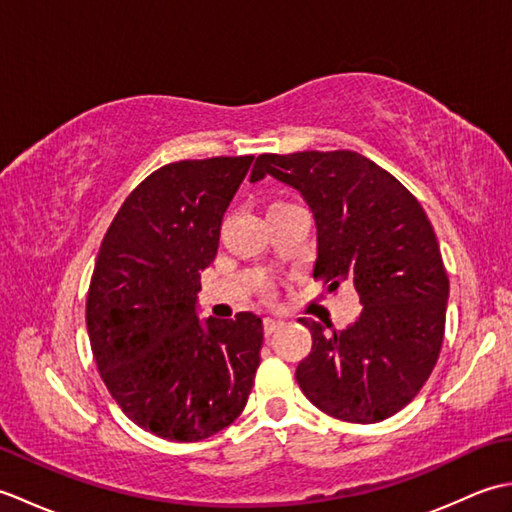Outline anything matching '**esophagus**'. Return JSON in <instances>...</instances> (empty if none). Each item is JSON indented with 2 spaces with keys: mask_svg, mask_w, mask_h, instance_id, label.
Segmentation results:
<instances>
[{
  "mask_svg": "<svg viewBox=\"0 0 512 512\" xmlns=\"http://www.w3.org/2000/svg\"><path fill=\"white\" fill-rule=\"evenodd\" d=\"M281 325H284V321H279V319H273V317H266L264 319V334L266 336H270L273 332H277Z\"/></svg>",
  "mask_w": 512,
  "mask_h": 512,
  "instance_id": "1",
  "label": "esophagus"
}]
</instances>
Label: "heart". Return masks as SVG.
<instances>
[{
    "instance_id": "obj_1",
    "label": "heart",
    "mask_w": 512,
    "mask_h": 512,
    "mask_svg": "<svg viewBox=\"0 0 512 512\" xmlns=\"http://www.w3.org/2000/svg\"><path fill=\"white\" fill-rule=\"evenodd\" d=\"M273 206H279V204H273ZM273 206H270V209H273Z\"/></svg>"
}]
</instances>
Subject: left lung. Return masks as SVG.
I'll return each mask as SVG.
<instances>
[{
  "mask_svg": "<svg viewBox=\"0 0 512 512\" xmlns=\"http://www.w3.org/2000/svg\"><path fill=\"white\" fill-rule=\"evenodd\" d=\"M264 176L299 189L310 204L314 279L328 292L352 286L363 303L345 330L299 319L312 334L295 374L301 391L345 422L394 416L431 376L447 321L449 277L427 213L389 171L356 151L262 154L250 182Z\"/></svg>",
  "mask_w": 512,
  "mask_h": 512,
  "instance_id": "1",
  "label": "left lung"
}]
</instances>
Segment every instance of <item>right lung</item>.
<instances>
[{"mask_svg":"<svg viewBox=\"0 0 512 512\" xmlns=\"http://www.w3.org/2000/svg\"><path fill=\"white\" fill-rule=\"evenodd\" d=\"M253 156L180 160L127 195L96 255L85 321L116 405L158 438L198 442L244 411L262 319L195 317L202 270Z\"/></svg>","mask_w":512,"mask_h":512,"instance_id":"obj_1","label":"right lung"}]
</instances>
